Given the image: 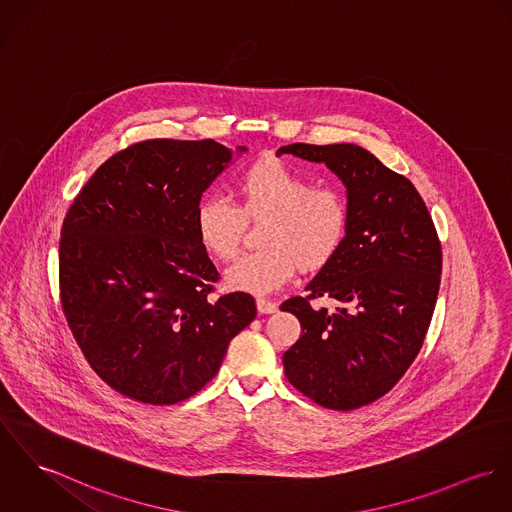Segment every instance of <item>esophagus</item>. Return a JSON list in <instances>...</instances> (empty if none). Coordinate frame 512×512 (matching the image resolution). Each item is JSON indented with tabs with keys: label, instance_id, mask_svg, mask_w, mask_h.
I'll return each mask as SVG.
<instances>
[{
	"label": "esophagus",
	"instance_id": "1",
	"mask_svg": "<svg viewBox=\"0 0 512 512\" xmlns=\"http://www.w3.org/2000/svg\"><path fill=\"white\" fill-rule=\"evenodd\" d=\"M256 307H258V313H262V315H272L278 311V303L272 299H264V297L256 299Z\"/></svg>",
	"mask_w": 512,
	"mask_h": 512
}]
</instances>
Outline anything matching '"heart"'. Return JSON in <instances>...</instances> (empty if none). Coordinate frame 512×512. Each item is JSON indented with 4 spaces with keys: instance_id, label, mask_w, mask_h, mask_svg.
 <instances>
[{
    "instance_id": "b5f03b06",
    "label": "heart",
    "mask_w": 512,
    "mask_h": 512,
    "mask_svg": "<svg viewBox=\"0 0 512 512\" xmlns=\"http://www.w3.org/2000/svg\"><path fill=\"white\" fill-rule=\"evenodd\" d=\"M238 207L217 195L195 209L201 244L219 260H233L244 219H268L260 233L262 250L244 254L227 270L229 287L272 293L289 281L297 264L319 270L336 254L348 229V201L336 187L313 186L307 176L278 158L244 168L234 182Z\"/></svg>"
}]
</instances>
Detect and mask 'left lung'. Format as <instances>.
<instances>
[{"instance_id":"8db88e82","label":"left lung","mask_w":512,"mask_h":512,"mask_svg":"<svg viewBox=\"0 0 512 512\" xmlns=\"http://www.w3.org/2000/svg\"><path fill=\"white\" fill-rule=\"evenodd\" d=\"M276 154L325 164L346 187L348 229L336 254L281 311L303 334L283 354L287 379L334 411L383 397L409 370L430 325L442 250L415 186L370 150L342 144H287ZM330 296L336 312L310 301Z\"/></svg>"}]
</instances>
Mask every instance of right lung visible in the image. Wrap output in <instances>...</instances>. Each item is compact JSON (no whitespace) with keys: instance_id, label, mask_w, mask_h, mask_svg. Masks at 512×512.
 I'll list each match as a JSON object with an SVG mask.
<instances>
[{"instance_id":"1","label":"right lung","mask_w":512,"mask_h":512,"mask_svg":"<svg viewBox=\"0 0 512 512\" xmlns=\"http://www.w3.org/2000/svg\"><path fill=\"white\" fill-rule=\"evenodd\" d=\"M246 146L144 140L103 162L60 238V295L95 373L150 405L195 395L256 317L248 293L209 299L219 279L195 229L201 195Z\"/></svg>"}]
</instances>
